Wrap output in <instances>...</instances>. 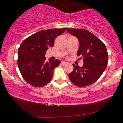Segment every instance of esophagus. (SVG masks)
I'll return each instance as SVG.
<instances>
[{
  "mask_svg": "<svg viewBox=\"0 0 123 123\" xmlns=\"http://www.w3.org/2000/svg\"><path fill=\"white\" fill-rule=\"evenodd\" d=\"M61 64H62V65H65V64H67V62H64V61H62V62H61Z\"/></svg>",
  "mask_w": 123,
  "mask_h": 123,
  "instance_id": "1",
  "label": "esophagus"
}]
</instances>
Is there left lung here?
Listing matches in <instances>:
<instances>
[{"label":"left lung","instance_id":"left-lung-1","mask_svg":"<svg viewBox=\"0 0 123 123\" xmlns=\"http://www.w3.org/2000/svg\"><path fill=\"white\" fill-rule=\"evenodd\" d=\"M69 34L78 37L80 47L77 55L83 59L80 67L73 64L74 69L68 74L70 81L76 86H89L97 81L107 67L108 53L105 45L99 38L85 29L67 28Z\"/></svg>","mask_w":123,"mask_h":123}]
</instances>
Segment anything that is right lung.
Returning <instances> with one entry per match:
<instances>
[{
    "instance_id": "1",
    "label": "right lung",
    "mask_w": 123,
    "mask_h": 123,
    "mask_svg": "<svg viewBox=\"0 0 123 123\" xmlns=\"http://www.w3.org/2000/svg\"><path fill=\"white\" fill-rule=\"evenodd\" d=\"M66 28L43 30L25 39L18 50L17 63L23 78L34 87H41L50 81L54 69L60 60H46L45 55L49 47H53L56 37Z\"/></svg>"
}]
</instances>
